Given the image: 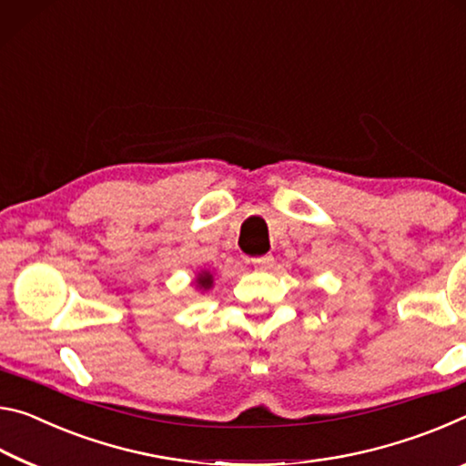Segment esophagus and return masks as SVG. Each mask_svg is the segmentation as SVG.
Masks as SVG:
<instances>
[{"mask_svg":"<svg viewBox=\"0 0 466 466\" xmlns=\"http://www.w3.org/2000/svg\"><path fill=\"white\" fill-rule=\"evenodd\" d=\"M249 262L254 264V268H258V270H270L274 266V258L272 256H260V258H251Z\"/></svg>","mask_w":466,"mask_h":466,"instance_id":"obj_1","label":"esophagus"}]
</instances>
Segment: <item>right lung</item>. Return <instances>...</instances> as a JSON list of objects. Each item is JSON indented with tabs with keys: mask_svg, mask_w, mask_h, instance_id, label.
Segmentation results:
<instances>
[{
	"mask_svg": "<svg viewBox=\"0 0 466 466\" xmlns=\"http://www.w3.org/2000/svg\"><path fill=\"white\" fill-rule=\"evenodd\" d=\"M194 287L196 291H210L212 287H215V274H212L210 270H200L196 274L194 279Z\"/></svg>",
	"mask_w": 466,
	"mask_h": 466,
	"instance_id": "right-lung-1",
	"label": "right lung"
}]
</instances>
